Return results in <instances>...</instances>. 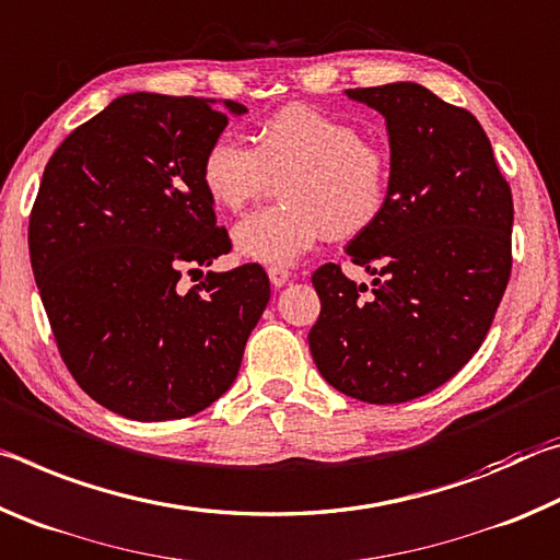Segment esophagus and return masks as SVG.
I'll return each instance as SVG.
<instances>
[{
  "instance_id": "1",
  "label": "esophagus",
  "mask_w": 560,
  "mask_h": 560,
  "mask_svg": "<svg viewBox=\"0 0 560 560\" xmlns=\"http://www.w3.org/2000/svg\"><path fill=\"white\" fill-rule=\"evenodd\" d=\"M269 281H271V287H277V289H281V287H287L289 283V279H291V271L289 269H283V267H269Z\"/></svg>"
}]
</instances>
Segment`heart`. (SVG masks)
I'll return each mask as SVG.
<instances>
[{
    "mask_svg": "<svg viewBox=\"0 0 560 560\" xmlns=\"http://www.w3.org/2000/svg\"><path fill=\"white\" fill-rule=\"evenodd\" d=\"M271 179H281V205L242 217L232 242L244 259L287 267L328 234L355 240L373 230L390 202L393 165L355 126L311 106L261 120L252 148L217 138L202 155L200 183L220 210L240 212Z\"/></svg>",
    "mask_w": 560,
    "mask_h": 560,
    "instance_id": "b5f03b06",
    "label": "heart"
}]
</instances>
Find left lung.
<instances>
[{
    "label": "left lung",
    "instance_id": "8db88e82",
    "mask_svg": "<svg viewBox=\"0 0 560 560\" xmlns=\"http://www.w3.org/2000/svg\"><path fill=\"white\" fill-rule=\"evenodd\" d=\"M346 96L383 113L393 192L381 222L346 246L375 277L373 296L338 264L316 269L308 346L336 390L395 405L447 383L487 338L511 273L514 202L469 110L410 81Z\"/></svg>",
    "mask_w": 560,
    "mask_h": 560
}]
</instances>
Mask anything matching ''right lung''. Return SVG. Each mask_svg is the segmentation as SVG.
Returning <instances> with one entry per match:
<instances>
[{
	"mask_svg": "<svg viewBox=\"0 0 560 560\" xmlns=\"http://www.w3.org/2000/svg\"><path fill=\"white\" fill-rule=\"evenodd\" d=\"M126 93L56 148L30 217V257L66 368L138 422L210 407L240 373L271 289L259 264L192 273L232 249L200 163L246 108Z\"/></svg>",
	"mask_w": 560,
	"mask_h": 560,
	"instance_id": "add662e5",
	"label": "right lung"
}]
</instances>
